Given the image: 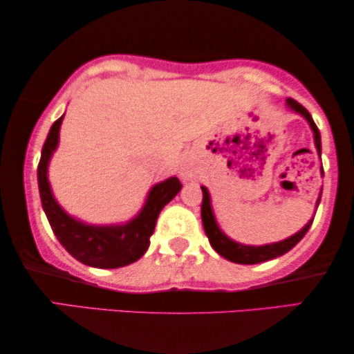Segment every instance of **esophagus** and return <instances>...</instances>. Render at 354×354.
Here are the masks:
<instances>
[{
	"mask_svg": "<svg viewBox=\"0 0 354 354\" xmlns=\"http://www.w3.org/2000/svg\"><path fill=\"white\" fill-rule=\"evenodd\" d=\"M181 176H183V178H185V180H191V176H192V174H191V171H189V169H183Z\"/></svg>",
	"mask_w": 354,
	"mask_h": 354,
	"instance_id": "1",
	"label": "esophagus"
}]
</instances>
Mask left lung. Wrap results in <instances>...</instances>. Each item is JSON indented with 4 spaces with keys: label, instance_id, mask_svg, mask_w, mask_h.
<instances>
[{
    "label": "left lung",
    "instance_id": "left-lung-1",
    "mask_svg": "<svg viewBox=\"0 0 354 354\" xmlns=\"http://www.w3.org/2000/svg\"><path fill=\"white\" fill-rule=\"evenodd\" d=\"M288 102V107L294 113L301 114L304 119L307 120L308 125H310L312 132H314V142H315V149L319 151V155L322 153V142H320V132L317 129V125L312 119V115L308 114V111L304 107L302 104H299L297 101H294L292 97H288L286 100ZM322 174H324V168H320ZM203 189V207H201V217H203V225L205 230V235H207L209 243L212 245V248L216 252L223 257L225 259H229L232 263H239V265H257V263H263L268 261V259L283 257L284 253H288L289 250H292L299 241L302 240V236L307 234V230L310 229L312 222H314V217L308 221L306 225L302 227L297 234L288 236V239L276 241V243H266V245H259V247H254V245H243L240 241L232 240L230 236H227L218 227V223L216 221V216H214L212 205H210V194L207 191V187L201 186ZM320 196L317 199L315 207H319L320 204Z\"/></svg>",
    "mask_w": 354,
    "mask_h": 354
}]
</instances>
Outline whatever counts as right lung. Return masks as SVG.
<instances>
[{"label":"right lung","instance_id":"right-lung-1","mask_svg":"<svg viewBox=\"0 0 354 354\" xmlns=\"http://www.w3.org/2000/svg\"><path fill=\"white\" fill-rule=\"evenodd\" d=\"M65 115V114H64ZM64 115L57 119L42 147L37 168V181L42 209L53 234L66 252L83 265L93 268H122L144 257L162 209L180 192L183 185L176 176L155 185L147 194L144 207L136 217L115 225H91L66 214L53 198L48 183V163L58 147V133Z\"/></svg>","mask_w":354,"mask_h":354}]
</instances>
